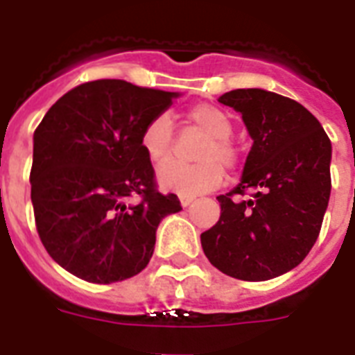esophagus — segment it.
<instances>
[{
  "instance_id": "34e87169",
  "label": "esophagus",
  "mask_w": 355,
  "mask_h": 355,
  "mask_svg": "<svg viewBox=\"0 0 355 355\" xmlns=\"http://www.w3.org/2000/svg\"><path fill=\"white\" fill-rule=\"evenodd\" d=\"M178 200H180V205L186 208V206H189L191 202H193L195 197H191V195H186V193H180V195H178Z\"/></svg>"
}]
</instances>
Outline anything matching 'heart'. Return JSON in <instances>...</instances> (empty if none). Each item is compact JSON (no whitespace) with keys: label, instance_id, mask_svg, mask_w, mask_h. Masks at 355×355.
I'll use <instances>...</instances> for the list:
<instances>
[{"label":"heart","instance_id":"1","mask_svg":"<svg viewBox=\"0 0 355 355\" xmlns=\"http://www.w3.org/2000/svg\"><path fill=\"white\" fill-rule=\"evenodd\" d=\"M189 121L202 128L210 139L202 145L199 153L200 164H180V162H169L158 171V184L164 189L178 191L186 195L206 193L210 189H216L225 178L223 166L234 167L237 162L236 147L230 141L232 134V121L221 108L200 103L189 108ZM141 149L145 156L153 164H164L171 155L173 145V125L171 119L166 114H158L150 119L141 130L139 138Z\"/></svg>","mask_w":355,"mask_h":355}]
</instances>
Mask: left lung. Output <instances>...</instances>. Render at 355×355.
Instances as JSON below:
<instances>
[{
	"label": "left lung",
	"instance_id": "8db88e82",
	"mask_svg": "<svg viewBox=\"0 0 355 355\" xmlns=\"http://www.w3.org/2000/svg\"><path fill=\"white\" fill-rule=\"evenodd\" d=\"M241 114L252 147L241 180L219 195V221L200 234L206 258L225 275L263 282L295 269L317 241L331 191V144L300 103L261 88L223 94ZM254 191L252 200L234 194Z\"/></svg>",
	"mask_w": 355,
	"mask_h": 355
}]
</instances>
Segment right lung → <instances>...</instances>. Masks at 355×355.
<instances>
[{
    "label": "right lung",
    "mask_w": 355,
    "mask_h": 355,
    "mask_svg": "<svg viewBox=\"0 0 355 355\" xmlns=\"http://www.w3.org/2000/svg\"><path fill=\"white\" fill-rule=\"evenodd\" d=\"M177 92L127 80L85 83L64 94L33 136L31 200L36 230L60 267L92 284L127 280L147 267L156 228L182 210L156 189L139 138ZM138 196V203L130 199Z\"/></svg>",
    "instance_id": "add662e5"
}]
</instances>
